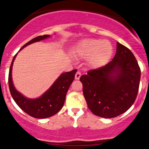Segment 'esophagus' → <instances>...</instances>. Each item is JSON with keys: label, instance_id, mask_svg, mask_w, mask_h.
I'll return each mask as SVG.
<instances>
[{"label": "esophagus", "instance_id": "1", "mask_svg": "<svg viewBox=\"0 0 149 149\" xmlns=\"http://www.w3.org/2000/svg\"><path fill=\"white\" fill-rule=\"evenodd\" d=\"M80 76H81V73H80V72H79V71H78V72L76 73V75H75V79L79 80Z\"/></svg>", "mask_w": 149, "mask_h": 149}]
</instances>
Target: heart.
<instances>
[{
	"label": "heart",
	"mask_w": 149,
	"mask_h": 149,
	"mask_svg": "<svg viewBox=\"0 0 149 149\" xmlns=\"http://www.w3.org/2000/svg\"><path fill=\"white\" fill-rule=\"evenodd\" d=\"M80 57L88 58L89 64L95 69L103 67L109 63L113 54V48L107 40L88 38L81 40L77 47Z\"/></svg>",
	"instance_id": "b5f03b06"
}]
</instances>
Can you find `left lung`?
<instances>
[{"label": "left lung", "mask_w": 149, "mask_h": 149, "mask_svg": "<svg viewBox=\"0 0 149 149\" xmlns=\"http://www.w3.org/2000/svg\"><path fill=\"white\" fill-rule=\"evenodd\" d=\"M141 71L136 58L125 46L117 42L111 62L91 70L80 80L88 108L95 115L112 118L127 111L136 100Z\"/></svg>", "instance_id": "obj_1"}]
</instances>
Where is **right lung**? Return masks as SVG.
Masks as SVG:
<instances>
[{
	"label": "right lung",
	"instance_id": "1",
	"mask_svg": "<svg viewBox=\"0 0 149 149\" xmlns=\"http://www.w3.org/2000/svg\"><path fill=\"white\" fill-rule=\"evenodd\" d=\"M49 37H50L49 35H44L34 38L26 43L19 49V51L30 44L45 40ZM18 52L13 57V61L10 65L9 77H8L10 91L13 100L22 110L33 118H47L54 116V114L59 112L64 106L66 93L70 85L74 80L75 74L77 72V70L74 69L69 72L62 73L49 87L48 90L44 92L41 96L38 98H29L24 96L21 92L17 91L13 83V76H12L13 66Z\"/></svg>",
	"mask_w": 149,
	"mask_h": 149
}]
</instances>
